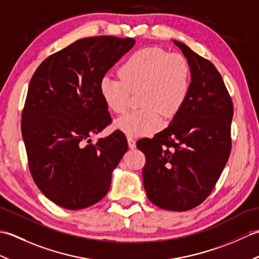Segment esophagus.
Returning <instances> with one entry per match:
<instances>
[{
	"mask_svg": "<svg viewBox=\"0 0 259 259\" xmlns=\"http://www.w3.org/2000/svg\"><path fill=\"white\" fill-rule=\"evenodd\" d=\"M128 145H129V148H131V149H135L136 148V140L133 138V137H128Z\"/></svg>",
	"mask_w": 259,
	"mask_h": 259,
	"instance_id": "obj_1",
	"label": "esophagus"
}]
</instances>
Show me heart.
<instances>
[{
    "mask_svg": "<svg viewBox=\"0 0 259 259\" xmlns=\"http://www.w3.org/2000/svg\"><path fill=\"white\" fill-rule=\"evenodd\" d=\"M119 78L103 76L99 91L106 106L115 113L124 112L131 93H138L141 109L115 121V128L130 137L148 136L160 128L162 115L172 118L187 100L190 90V67L178 53L159 48L142 49L125 60Z\"/></svg>",
    "mask_w": 259,
    "mask_h": 259,
    "instance_id": "heart-1",
    "label": "heart"
}]
</instances>
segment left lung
Returning a JSON list of instances; mask_svg holds the SVG:
<instances>
[{
    "instance_id": "8db88e82",
    "label": "left lung",
    "mask_w": 259,
    "mask_h": 259,
    "mask_svg": "<svg viewBox=\"0 0 259 259\" xmlns=\"http://www.w3.org/2000/svg\"><path fill=\"white\" fill-rule=\"evenodd\" d=\"M190 67V90L166 129L137 142L145 153V190L166 210L186 211L210 195L232 149V98L214 65L174 41Z\"/></svg>"
}]
</instances>
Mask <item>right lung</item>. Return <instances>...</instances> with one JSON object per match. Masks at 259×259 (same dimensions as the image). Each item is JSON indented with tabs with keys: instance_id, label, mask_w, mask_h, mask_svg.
<instances>
[{
	"instance_id": "obj_1",
	"label": "right lung",
	"mask_w": 259,
	"mask_h": 259,
	"mask_svg": "<svg viewBox=\"0 0 259 259\" xmlns=\"http://www.w3.org/2000/svg\"><path fill=\"white\" fill-rule=\"evenodd\" d=\"M136 41L92 36L43 61L30 81L22 112V137L32 178L48 199L76 210L107 195L111 174L128 150L117 130L91 144L111 123L101 79Z\"/></svg>"
}]
</instances>
